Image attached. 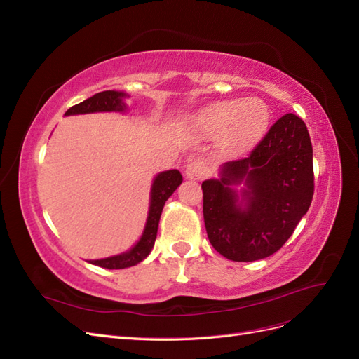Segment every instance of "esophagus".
<instances>
[{"label":"esophagus","instance_id":"obj_1","mask_svg":"<svg viewBox=\"0 0 359 359\" xmlns=\"http://www.w3.org/2000/svg\"><path fill=\"white\" fill-rule=\"evenodd\" d=\"M186 175L190 180H202L206 175V166L201 158L191 160L186 168Z\"/></svg>","mask_w":359,"mask_h":359}]
</instances>
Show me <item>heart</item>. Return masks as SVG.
Listing matches in <instances>:
<instances>
[{"instance_id": "b5f03b06", "label": "heart", "mask_w": 359, "mask_h": 359, "mask_svg": "<svg viewBox=\"0 0 359 359\" xmlns=\"http://www.w3.org/2000/svg\"><path fill=\"white\" fill-rule=\"evenodd\" d=\"M196 123L203 135L219 136V145L224 154L238 156L253 148L264 136L269 111L256 97L223 100L203 107Z\"/></svg>"}]
</instances>
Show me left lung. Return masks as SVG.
I'll return each mask as SVG.
<instances>
[{
	"instance_id": "obj_1",
	"label": "left lung",
	"mask_w": 359,
	"mask_h": 359,
	"mask_svg": "<svg viewBox=\"0 0 359 359\" xmlns=\"http://www.w3.org/2000/svg\"><path fill=\"white\" fill-rule=\"evenodd\" d=\"M244 182L239 201L233 185ZM210 243L235 262H253L283 247L310 208L313 148L306 123L286 114L248 157L227 161L219 180L202 182Z\"/></svg>"
}]
</instances>
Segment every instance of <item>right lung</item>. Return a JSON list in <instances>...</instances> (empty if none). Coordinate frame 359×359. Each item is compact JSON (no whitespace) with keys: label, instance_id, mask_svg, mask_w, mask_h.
<instances>
[{"label":"right lung","instance_id":"add662e5","mask_svg":"<svg viewBox=\"0 0 359 359\" xmlns=\"http://www.w3.org/2000/svg\"><path fill=\"white\" fill-rule=\"evenodd\" d=\"M123 97H126V94L119 91L97 93L93 97H90V99L83 100L82 103L72 106L66 112V115L112 112V111L121 112L126 109V104L123 103ZM181 182H182V175L177 169L158 173L153 182V187H151L148 219H147L144 233L140 236L137 244L132 250H128L127 253L100 259V260H91V264L102 268H107V269H123V268H128L142 262L154 247L163 206H165V202L170 198V194L177 190V187Z\"/></svg>","mask_w":359,"mask_h":359}]
</instances>
